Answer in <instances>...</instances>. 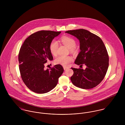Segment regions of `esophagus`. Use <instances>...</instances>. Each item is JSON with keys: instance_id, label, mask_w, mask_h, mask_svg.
<instances>
[{"instance_id": "1", "label": "esophagus", "mask_w": 125, "mask_h": 125, "mask_svg": "<svg viewBox=\"0 0 125 125\" xmlns=\"http://www.w3.org/2000/svg\"><path fill=\"white\" fill-rule=\"evenodd\" d=\"M63 69L64 70H66L67 69H68V67H65V66H63Z\"/></svg>"}]
</instances>
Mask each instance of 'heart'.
<instances>
[{
	"label": "heart",
	"instance_id": "b5f03b06",
	"mask_svg": "<svg viewBox=\"0 0 125 125\" xmlns=\"http://www.w3.org/2000/svg\"><path fill=\"white\" fill-rule=\"evenodd\" d=\"M61 41L64 45L67 46L71 52H74V47L76 45L75 40L70 37L64 36L61 38ZM58 43L55 40H53L50 43L49 49L51 53L53 56H56L58 52ZM73 59L70 56H59L55 60V62L56 64H61L64 66H67L70 63L73 62Z\"/></svg>",
	"mask_w": 125,
	"mask_h": 125
}]
</instances>
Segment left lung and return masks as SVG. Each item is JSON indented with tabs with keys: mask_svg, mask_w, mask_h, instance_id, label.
<instances>
[{
	"mask_svg": "<svg viewBox=\"0 0 125 125\" xmlns=\"http://www.w3.org/2000/svg\"><path fill=\"white\" fill-rule=\"evenodd\" d=\"M65 33L76 37L80 42V52L75 64L82 65L85 69L71 68L73 74L72 83L78 88L90 89L99 85L104 79L109 66V56L106 47L98 36L83 29L69 30Z\"/></svg>",
	"mask_w": 125,
	"mask_h": 125,
	"instance_id": "left-lung-1",
	"label": "left lung"
}]
</instances>
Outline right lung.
<instances>
[{
  "mask_svg": "<svg viewBox=\"0 0 125 125\" xmlns=\"http://www.w3.org/2000/svg\"><path fill=\"white\" fill-rule=\"evenodd\" d=\"M61 32L40 31L27 37L19 54V69L27 87L37 93H47L56 86L64 69L60 64L47 70V61L53 60L49 46L54 37Z\"/></svg>",
  "mask_w": 125,
  "mask_h": 125,
  "instance_id": "obj_1",
  "label": "right lung"
}]
</instances>
